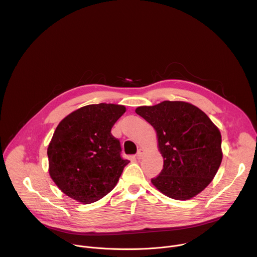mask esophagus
<instances>
[{"label":"esophagus","instance_id":"1","mask_svg":"<svg viewBox=\"0 0 257 257\" xmlns=\"http://www.w3.org/2000/svg\"><path fill=\"white\" fill-rule=\"evenodd\" d=\"M143 154H144V151H143L142 149H139L138 152H137V154H136V158H137L138 160H140V159L143 157Z\"/></svg>","mask_w":257,"mask_h":257}]
</instances>
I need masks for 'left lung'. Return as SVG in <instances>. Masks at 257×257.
Wrapping results in <instances>:
<instances>
[{
	"instance_id": "8db88e82",
	"label": "left lung",
	"mask_w": 257,
	"mask_h": 257,
	"mask_svg": "<svg viewBox=\"0 0 257 257\" xmlns=\"http://www.w3.org/2000/svg\"><path fill=\"white\" fill-rule=\"evenodd\" d=\"M136 114L157 131L164 168L152 179L165 195L186 200L200 193L222 163V136L197 106L184 101L165 100L139 106Z\"/></svg>"
}]
</instances>
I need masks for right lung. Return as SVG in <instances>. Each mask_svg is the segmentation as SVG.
Instances as JSON below:
<instances>
[{
    "label": "right lung",
    "instance_id": "obj_1",
    "mask_svg": "<svg viewBox=\"0 0 257 257\" xmlns=\"http://www.w3.org/2000/svg\"><path fill=\"white\" fill-rule=\"evenodd\" d=\"M124 105L89 104L57 126L48 148L49 172L63 193L82 203L105 196L117 185L128 160L111 133Z\"/></svg>",
    "mask_w": 257,
    "mask_h": 257
}]
</instances>
